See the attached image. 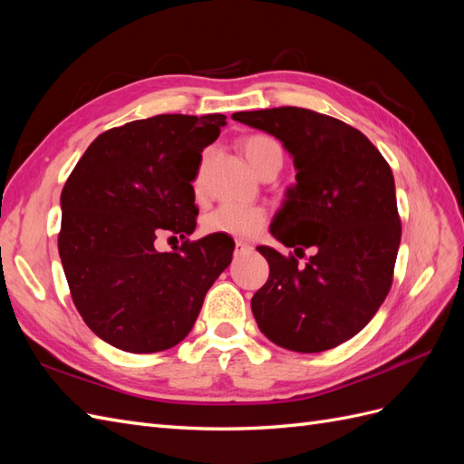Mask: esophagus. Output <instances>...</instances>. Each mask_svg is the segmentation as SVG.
Masks as SVG:
<instances>
[{
	"label": "esophagus",
	"mask_w": 464,
	"mask_h": 464,
	"mask_svg": "<svg viewBox=\"0 0 464 464\" xmlns=\"http://www.w3.org/2000/svg\"><path fill=\"white\" fill-rule=\"evenodd\" d=\"M249 249H254V247L246 242H236V254H244V251H249Z\"/></svg>",
	"instance_id": "34e87169"
}]
</instances>
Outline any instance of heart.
Segmentation results:
<instances>
[{
	"mask_svg": "<svg viewBox=\"0 0 464 464\" xmlns=\"http://www.w3.org/2000/svg\"><path fill=\"white\" fill-rule=\"evenodd\" d=\"M244 154L249 162V166L259 174L265 166L273 162H283V150H280L275 139L266 135H249L242 143ZM207 154L201 159L198 172L193 176V189L201 191L203 186V174H205ZM269 215L263 207L256 205H220L213 213H208L203 220V228L207 234H222L237 237V240H251L257 237L265 227Z\"/></svg>",
	"mask_w": 464,
	"mask_h": 464,
	"instance_id": "b5f03b06",
	"label": "heart"
}]
</instances>
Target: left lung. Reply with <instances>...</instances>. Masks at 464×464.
<instances>
[{"label":"left lung","mask_w":464,"mask_h":464,"mask_svg":"<svg viewBox=\"0 0 464 464\" xmlns=\"http://www.w3.org/2000/svg\"><path fill=\"white\" fill-rule=\"evenodd\" d=\"M232 120L276 137L294 159L271 234L294 247L298 232L314 256L305 265L259 246L269 278L251 312L271 343L294 353H323L368 325L392 283L401 244L395 179L370 139L341 120L283 106L236 111ZM304 247L294 254L304 256Z\"/></svg>","instance_id":"1"}]
</instances>
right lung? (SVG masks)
Segmentation results:
<instances>
[{
    "mask_svg": "<svg viewBox=\"0 0 464 464\" xmlns=\"http://www.w3.org/2000/svg\"><path fill=\"white\" fill-rule=\"evenodd\" d=\"M227 116L160 114L98 135L62 191L58 249L72 298L89 329L133 354L181 343L205 294L232 261L230 236L198 242L193 176ZM180 236L179 252L156 240Z\"/></svg>",
    "mask_w": 464,
    "mask_h": 464,
    "instance_id": "1",
    "label": "right lung"
}]
</instances>
